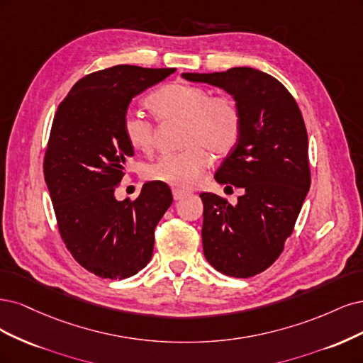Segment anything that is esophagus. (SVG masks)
Segmentation results:
<instances>
[{"mask_svg":"<svg viewBox=\"0 0 363 363\" xmlns=\"http://www.w3.org/2000/svg\"><path fill=\"white\" fill-rule=\"evenodd\" d=\"M185 196H189V193L182 191V190H177V189L173 190V199H174V201H181V199H184Z\"/></svg>","mask_w":363,"mask_h":363,"instance_id":"esophagus-1","label":"esophagus"}]
</instances>
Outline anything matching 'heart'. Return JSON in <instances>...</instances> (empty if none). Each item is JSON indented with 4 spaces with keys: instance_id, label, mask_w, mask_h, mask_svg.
<instances>
[{
    "instance_id": "obj_1",
    "label": "heart",
    "mask_w": 363,
    "mask_h": 363,
    "mask_svg": "<svg viewBox=\"0 0 363 363\" xmlns=\"http://www.w3.org/2000/svg\"><path fill=\"white\" fill-rule=\"evenodd\" d=\"M149 107L161 122H182L181 145L185 149L160 157L146 166L147 181L189 190L201 181L208 166V149L214 155H226L235 147L241 134V114L228 98H213L211 91L189 83H172L149 96ZM122 130L130 146L149 154L155 145V126L146 116L128 111Z\"/></svg>"
}]
</instances>
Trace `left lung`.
<instances>
[{
  "label": "left lung",
  "instance_id": "1",
  "mask_svg": "<svg viewBox=\"0 0 363 363\" xmlns=\"http://www.w3.org/2000/svg\"><path fill=\"white\" fill-rule=\"evenodd\" d=\"M182 77L223 89L241 114L238 143L216 172V181L244 194L237 205L214 193L201 194L205 258L226 276L259 274L282 253L311 186L301 111L280 81L258 69Z\"/></svg>",
  "mask_w": 363,
  "mask_h": 363
}]
</instances>
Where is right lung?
Returning <instances> with one entry per match:
<instances>
[{
	"label": "right lung",
	"instance_id": "add662e5",
	"mask_svg": "<svg viewBox=\"0 0 363 363\" xmlns=\"http://www.w3.org/2000/svg\"><path fill=\"white\" fill-rule=\"evenodd\" d=\"M174 71L119 65L89 74L54 116L43 174L58 230L75 261L99 277L126 279L147 265L173 202L161 182H146L135 201H118L114 190L134 157L122 130L131 99Z\"/></svg>",
	"mask_w": 363,
	"mask_h": 363
}]
</instances>
